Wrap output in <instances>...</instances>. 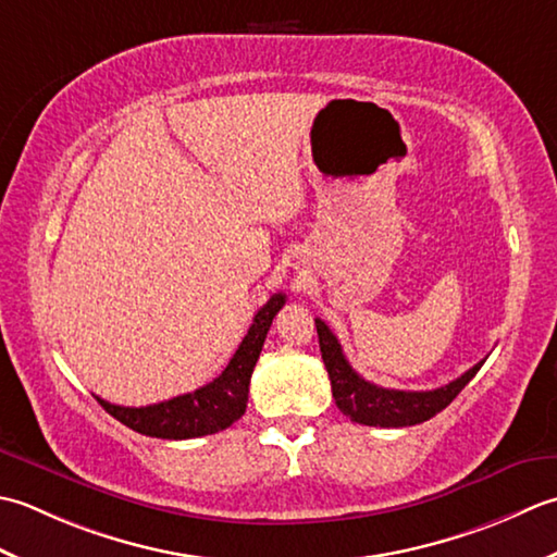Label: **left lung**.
Segmentation results:
<instances>
[{"label":"left lung","instance_id":"obj_1","mask_svg":"<svg viewBox=\"0 0 557 557\" xmlns=\"http://www.w3.org/2000/svg\"><path fill=\"white\" fill-rule=\"evenodd\" d=\"M317 336H320V350L324 368L332 380V394L338 411L348 416L350 421L360 425L374 428H406L418 425L437 416L442 408H447L457 394L473 380V374L481 370L485 360L475 362L454 382L445 387L428 389V392H404V389H384L362 380L360 374L348 366L342 350V344L322 320H314Z\"/></svg>","mask_w":557,"mask_h":557}]
</instances>
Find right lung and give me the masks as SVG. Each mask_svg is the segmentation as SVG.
Masks as SVG:
<instances>
[{"mask_svg":"<svg viewBox=\"0 0 557 557\" xmlns=\"http://www.w3.org/2000/svg\"><path fill=\"white\" fill-rule=\"evenodd\" d=\"M283 302H286V295L283 293L271 295L264 308H259V312L255 314L252 326L247 329L243 344L237 346L228 366H225L219 377L203 384V387L175 396V399L141 408L115 406L98 399V396L96 399L112 418H117L120 423L149 437L189 440L225 430L245 413L249 377H252L257 358L262 354L269 326L274 322L276 312L283 308Z\"/></svg>","mask_w":557,"mask_h":557,"instance_id":"add662e5","label":"right lung"}]
</instances>
